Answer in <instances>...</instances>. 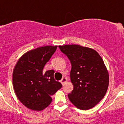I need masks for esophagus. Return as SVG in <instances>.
<instances>
[{"label":"esophagus","mask_w":124,"mask_h":124,"mask_svg":"<svg viewBox=\"0 0 124 124\" xmlns=\"http://www.w3.org/2000/svg\"><path fill=\"white\" fill-rule=\"evenodd\" d=\"M66 81H67V78H65V77H63V78L61 80V81L60 82H61V83L62 84L64 85V84L66 82Z\"/></svg>","instance_id":"obj_1"}]
</instances>
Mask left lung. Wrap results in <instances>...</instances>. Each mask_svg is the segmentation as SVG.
Segmentation results:
<instances>
[{"label": "left lung", "instance_id": "1", "mask_svg": "<svg viewBox=\"0 0 124 124\" xmlns=\"http://www.w3.org/2000/svg\"><path fill=\"white\" fill-rule=\"evenodd\" d=\"M71 64L70 79L73 89L70 101L77 108H93L106 94L109 75L103 59L95 50L79 45L58 46Z\"/></svg>", "mask_w": 124, "mask_h": 124}]
</instances>
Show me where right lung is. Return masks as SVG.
<instances>
[{
    "instance_id": "add662e5",
    "label": "right lung",
    "mask_w": 124,
    "mask_h": 124,
    "mask_svg": "<svg viewBox=\"0 0 124 124\" xmlns=\"http://www.w3.org/2000/svg\"><path fill=\"white\" fill-rule=\"evenodd\" d=\"M56 49L57 46H47L28 51L14 66V91L21 103L30 110L45 109L52 101L51 96L62 87L54 78V70L43 71Z\"/></svg>"
}]
</instances>
